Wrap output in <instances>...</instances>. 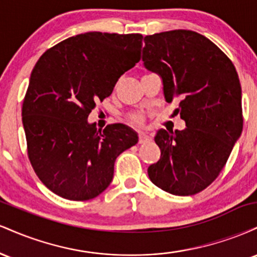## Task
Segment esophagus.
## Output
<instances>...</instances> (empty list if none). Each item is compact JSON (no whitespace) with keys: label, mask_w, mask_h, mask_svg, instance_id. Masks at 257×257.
Listing matches in <instances>:
<instances>
[{"label":"esophagus","mask_w":257,"mask_h":257,"mask_svg":"<svg viewBox=\"0 0 257 257\" xmlns=\"http://www.w3.org/2000/svg\"><path fill=\"white\" fill-rule=\"evenodd\" d=\"M150 140H151V138H150L145 132H139V143L145 144V143H149Z\"/></svg>","instance_id":"obj_1"}]
</instances>
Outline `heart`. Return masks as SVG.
<instances>
[{
	"instance_id": "1",
	"label": "heart",
	"mask_w": 257,
	"mask_h": 257,
	"mask_svg": "<svg viewBox=\"0 0 257 257\" xmlns=\"http://www.w3.org/2000/svg\"><path fill=\"white\" fill-rule=\"evenodd\" d=\"M131 119L135 123H140L141 119H143V118H141V114L134 113V114H132V116H131Z\"/></svg>"
}]
</instances>
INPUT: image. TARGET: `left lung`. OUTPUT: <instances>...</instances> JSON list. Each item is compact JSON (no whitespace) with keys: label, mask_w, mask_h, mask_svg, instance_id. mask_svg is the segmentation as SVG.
Listing matches in <instances>:
<instances>
[{"label":"left lung","mask_w":257,"mask_h":257,"mask_svg":"<svg viewBox=\"0 0 257 257\" xmlns=\"http://www.w3.org/2000/svg\"><path fill=\"white\" fill-rule=\"evenodd\" d=\"M144 66L157 73L167 102L180 99L187 128L158 129L161 158L149 167L157 187L191 196L217 178L243 131L241 88L234 65L216 44L191 30L145 37Z\"/></svg>","instance_id":"obj_1"}]
</instances>
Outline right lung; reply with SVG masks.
<instances>
[{"mask_svg": "<svg viewBox=\"0 0 257 257\" xmlns=\"http://www.w3.org/2000/svg\"><path fill=\"white\" fill-rule=\"evenodd\" d=\"M143 38L85 32L48 49L35 65L22 110L28 155L38 179L58 196L95 198L111 184L116 158L138 143L128 125L96 131L88 116L140 60Z\"/></svg>", "mask_w": 257, "mask_h": 257, "instance_id": "add662e5", "label": "right lung"}]
</instances>
